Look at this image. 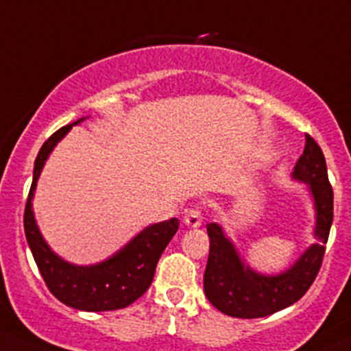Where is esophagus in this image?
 Wrapping results in <instances>:
<instances>
[{"label": "esophagus", "mask_w": 351, "mask_h": 351, "mask_svg": "<svg viewBox=\"0 0 351 351\" xmlns=\"http://www.w3.org/2000/svg\"><path fill=\"white\" fill-rule=\"evenodd\" d=\"M183 221H185L186 226H192V228L200 226V223H202V209H200L199 206L189 209L185 213V216H183Z\"/></svg>", "instance_id": "esophagus-1"}]
</instances>
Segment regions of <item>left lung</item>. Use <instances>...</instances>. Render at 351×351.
<instances>
[{
	"mask_svg": "<svg viewBox=\"0 0 351 351\" xmlns=\"http://www.w3.org/2000/svg\"><path fill=\"white\" fill-rule=\"evenodd\" d=\"M293 176L311 185L317 209L315 234L321 243L312 245L287 273L262 276L245 267L233 243L216 223L207 224L209 258L204 273V291L207 300L223 314L240 319L266 317L300 300L317 278L332 223V186L322 149L308 134Z\"/></svg>",
	"mask_w": 351,
	"mask_h": 351,
	"instance_id": "left-lung-1",
	"label": "left lung"
}]
</instances>
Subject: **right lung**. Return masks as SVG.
Returning a JSON list of instances; mask_svg holds the SVG:
<instances>
[{"mask_svg": "<svg viewBox=\"0 0 351 351\" xmlns=\"http://www.w3.org/2000/svg\"><path fill=\"white\" fill-rule=\"evenodd\" d=\"M78 121H75L73 125H77ZM70 128L71 125H64L60 130L54 132L44 142L37 154L36 165H34V180L29 197H27L25 213H23L25 237L44 283L58 300L78 311H117V308L128 307L147 291L154 278L159 257L169 240L178 231L180 223L176 217H171L169 221L145 228L127 247L97 266H71L54 255L37 230L30 200H32L36 182L39 178L44 161L53 151L56 142L63 138Z\"/></svg>", "mask_w": 351, "mask_h": 351, "instance_id": "1", "label": "right lung"}]
</instances>
